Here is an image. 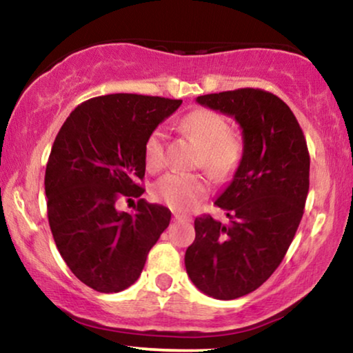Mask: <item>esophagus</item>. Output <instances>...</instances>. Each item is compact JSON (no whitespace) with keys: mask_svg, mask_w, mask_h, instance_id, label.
<instances>
[{"mask_svg":"<svg viewBox=\"0 0 353 353\" xmlns=\"http://www.w3.org/2000/svg\"><path fill=\"white\" fill-rule=\"evenodd\" d=\"M174 219H176V221H190L189 216L177 213V211H174Z\"/></svg>","mask_w":353,"mask_h":353,"instance_id":"esophagus-1","label":"esophagus"}]
</instances>
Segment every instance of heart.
<instances>
[{
	"label": "heart",
	"instance_id": "b5f03b06",
	"mask_svg": "<svg viewBox=\"0 0 353 353\" xmlns=\"http://www.w3.org/2000/svg\"><path fill=\"white\" fill-rule=\"evenodd\" d=\"M182 128L201 147L200 164L214 179L228 181L236 174L243 158V139L221 112L208 108L194 110L182 119ZM145 166L148 171H159L164 166V134L154 129L143 147ZM210 182L203 174L168 172L157 181L153 194L159 201L174 210L187 211L208 194Z\"/></svg>",
	"mask_w": 353,
	"mask_h": 353
}]
</instances>
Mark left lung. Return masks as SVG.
Here are the masks:
<instances>
[{
	"label": "left lung",
	"mask_w": 353,
	"mask_h": 353,
	"mask_svg": "<svg viewBox=\"0 0 353 353\" xmlns=\"http://www.w3.org/2000/svg\"><path fill=\"white\" fill-rule=\"evenodd\" d=\"M196 101L241 124L243 158L214 201L229 223L195 219L185 270L203 294L232 300L260 288L284 260L303 216L310 154L294 112L270 92L239 88Z\"/></svg>",
	"instance_id": "1"
}]
</instances>
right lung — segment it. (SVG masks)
I'll use <instances>...</instances> for the list:
<instances>
[{
  "instance_id": "obj_1",
  "label": "right lung",
  "mask_w": 353,
  "mask_h": 353,
  "mask_svg": "<svg viewBox=\"0 0 353 353\" xmlns=\"http://www.w3.org/2000/svg\"><path fill=\"white\" fill-rule=\"evenodd\" d=\"M181 103L135 93L97 97L75 108L56 135L45 172L51 234L75 278L97 292L132 285L169 225L166 206L140 199L125 213L116 203L145 192V142Z\"/></svg>"
}]
</instances>
